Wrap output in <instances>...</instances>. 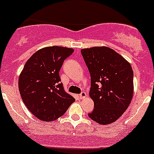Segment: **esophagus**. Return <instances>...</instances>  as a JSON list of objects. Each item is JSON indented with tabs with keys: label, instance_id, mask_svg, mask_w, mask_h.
I'll list each match as a JSON object with an SVG mask.
<instances>
[{
	"label": "esophagus",
	"instance_id": "1",
	"mask_svg": "<svg viewBox=\"0 0 154 154\" xmlns=\"http://www.w3.org/2000/svg\"><path fill=\"white\" fill-rule=\"evenodd\" d=\"M79 97H80V99H81V100L82 99H85L86 97H87V94L85 92H82V93L79 95Z\"/></svg>",
	"mask_w": 154,
	"mask_h": 154
}]
</instances>
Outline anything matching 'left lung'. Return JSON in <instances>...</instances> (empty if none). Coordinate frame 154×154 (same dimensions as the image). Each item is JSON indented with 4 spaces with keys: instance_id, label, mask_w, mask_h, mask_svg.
I'll list each match as a JSON object with an SVG mask.
<instances>
[{
    "instance_id": "obj_1",
    "label": "left lung",
    "mask_w": 154,
    "mask_h": 154,
    "mask_svg": "<svg viewBox=\"0 0 154 154\" xmlns=\"http://www.w3.org/2000/svg\"><path fill=\"white\" fill-rule=\"evenodd\" d=\"M81 54L90 71V97L94 103V109L89 117L100 125L112 124L122 116L131 102V66L109 47L84 48Z\"/></svg>"
}]
</instances>
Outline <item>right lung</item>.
<instances>
[{
    "mask_svg": "<svg viewBox=\"0 0 154 154\" xmlns=\"http://www.w3.org/2000/svg\"><path fill=\"white\" fill-rule=\"evenodd\" d=\"M73 48L49 46L34 53L19 77L24 104L37 119L52 122L62 116L75 99L66 93L59 77L63 62Z\"/></svg>",
    "mask_w": 154,
    "mask_h": 154,
    "instance_id": "add662e5",
    "label": "right lung"
}]
</instances>
